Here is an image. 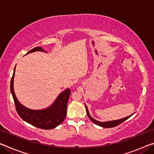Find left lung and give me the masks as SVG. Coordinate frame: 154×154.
Here are the masks:
<instances>
[{"label":"left lung","instance_id":"obj_1","mask_svg":"<svg viewBox=\"0 0 154 154\" xmlns=\"http://www.w3.org/2000/svg\"><path fill=\"white\" fill-rule=\"evenodd\" d=\"M85 108H86V112H87V114H88V116L89 117L90 119H91V121L93 122L96 125H98V126H100L101 127H104V128H113L115 126H117L119 125L120 124H122V122H124L126 120V119H128L130 117H131L132 115L131 116H129L128 117H126V118H122L120 119H118V120H114V121H109V122H98L97 120H96V119H93L92 117L90 116V115L89 113V111H88V109L87 106L85 105Z\"/></svg>","mask_w":154,"mask_h":154}]
</instances>
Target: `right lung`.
<instances>
[{"label": "right lung", "mask_w": 154, "mask_h": 154, "mask_svg": "<svg viewBox=\"0 0 154 154\" xmlns=\"http://www.w3.org/2000/svg\"><path fill=\"white\" fill-rule=\"evenodd\" d=\"M44 51L42 48L36 47L28 52V54L35 51ZM47 52V51H45ZM15 66L11 80L10 89L14 98L15 109L17 113L23 120L28 122L32 126L44 130H50L59 126L62 123L66 115L67 103L69 96L71 94V90L68 88L62 92L57 97L56 100L48 108L43 110H32L22 105L16 98L14 89V79L15 75Z\"/></svg>", "instance_id": "1"}]
</instances>
